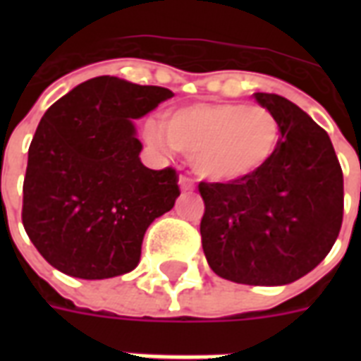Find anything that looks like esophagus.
Segmentation results:
<instances>
[{
    "instance_id": "obj_1",
    "label": "esophagus",
    "mask_w": 361,
    "mask_h": 361,
    "mask_svg": "<svg viewBox=\"0 0 361 361\" xmlns=\"http://www.w3.org/2000/svg\"><path fill=\"white\" fill-rule=\"evenodd\" d=\"M178 183H180L181 191H192V187H195V185H192L191 178H185V176H181Z\"/></svg>"
}]
</instances>
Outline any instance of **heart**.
I'll return each mask as SVG.
<instances>
[{
	"label": "heart",
	"instance_id": "heart-1",
	"mask_svg": "<svg viewBox=\"0 0 361 361\" xmlns=\"http://www.w3.org/2000/svg\"><path fill=\"white\" fill-rule=\"evenodd\" d=\"M163 130H146L155 146H170L189 157L198 178L236 183L257 176L279 146V121L268 109L243 103H197L170 110Z\"/></svg>",
	"mask_w": 361,
	"mask_h": 361
}]
</instances>
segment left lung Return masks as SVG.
I'll return each instance as SVG.
<instances>
[{
	"mask_svg": "<svg viewBox=\"0 0 361 361\" xmlns=\"http://www.w3.org/2000/svg\"><path fill=\"white\" fill-rule=\"evenodd\" d=\"M277 118L274 159L236 183H206L200 223L209 268L240 285L294 283L319 266L343 223V170L320 125L288 99L255 93Z\"/></svg>",
	"mask_w": 361,
	"mask_h": 361,
	"instance_id": "1",
	"label": "left lung"
}]
</instances>
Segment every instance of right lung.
<instances>
[{"label": "right lung", "instance_id": "obj_1", "mask_svg": "<svg viewBox=\"0 0 361 361\" xmlns=\"http://www.w3.org/2000/svg\"><path fill=\"white\" fill-rule=\"evenodd\" d=\"M170 97L97 76L44 112L27 152L22 223L50 266L80 279L138 266L147 226L174 208L180 187L176 170L142 164L133 121Z\"/></svg>", "mask_w": 361, "mask_h": 361}]
</instances>
